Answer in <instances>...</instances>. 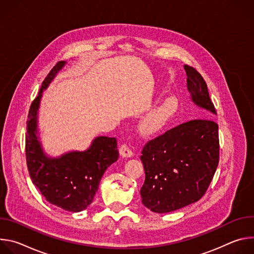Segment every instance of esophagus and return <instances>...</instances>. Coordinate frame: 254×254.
Returning <instances> with one entry per match:
<instances>
[{
  "instance_id": "esophagus-1",
  "label": "esophagus",
  "mask_w": 254,
  "mask_h": 254,
  "mask_svg": "<svg viewBox=\"0 0 254 254\" xmlns=\"http://www.w3.org/2000/svg\"><path fill=\"white\" fill-rule=\"evenodd\" d=\"M120 154L122 157L125 158H131L133 156V153L131 151V149L127 146V143H123L121 148H120Z\"/></svg>"
}]
</instances>
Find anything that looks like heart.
Returning a JSON list of instances; mask_svg holds the SVG:
<instances>
[{
	"label": "heart",
	"instance_id": "1",
	"mask_svg": "<svg viewBox=\"0 0 254 254\" xmlns=\"http://www.w3.org/2000/svg\"><path fill=\"white\" fill-rule=\"evenodd\" d=\"M177 107V99L174 96L163 98L142 117L138 126L139 129L147 133L160 129L173 117Z\"/></svg>",
	"mask_w": 254,
	"mask_h": 254
}]
</instances>
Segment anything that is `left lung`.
Wrapping results in <instances>:
<instances>
[{
  "mask_svg": "<svg viewBox=\"0 0 254 254\" xmlns=\"http://www.w3.org/2000/svg\"><path fill=\"white\" fill-rule=\"evenodd\" d=\"M187 87L195 104L216 114L207 84L192 66H184ZM140 160L144 183L142 204L156 213H167L197 202L206 193L219 163L218 125L210 119L192 120L150 139Z\"/></svg>",
  "mask_w": 254,
  "mask_h": 254,
  "instance_id": "obj_1",
  "label": "left lung"
}]
</instances>
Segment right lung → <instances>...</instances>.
I'll return each mask as SVG.
<instances>
[{
	"label": "right lung",
	"instance_id": "1",
	"mask_svg": "<svg viewBox=\"0 0 254 254\" xmlns=\"http://www.w3.org/2000/svg\"><path fill=\"white\" fill-rule=\"evenodd\" d=\"M59 61L42 82L29 110L26 132V161L33 184L45 199L66 211L80 212L93 201L105 170L119 158L116 137L98 136L84 152H70L48 158L37 137V112L43 90L64 66Z\"/></svg>",
	"mask_w": 254,
	"mask_h": 254
}]
</instances>
